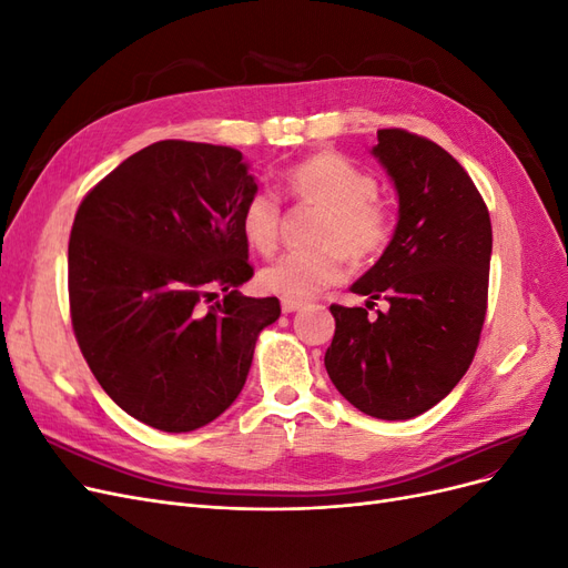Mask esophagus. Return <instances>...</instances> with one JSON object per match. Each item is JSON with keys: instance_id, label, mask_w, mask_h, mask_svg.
Instances as JSON below:
<instances>
[{"instance_id": "1", "label": "esophagus", "mask_w": 568, "mask_h": 568, "mask_svg": "<svg viewBox=\"0 0 568 568\" xmlns=\"http://www.w3.org/2000/svg\"><path fill=\"white\" fill-rule=\"evenodd\" d=\"M298 307H303V301H294V298H282V311H284V313H296Z\"/></svg>"}]
</instances>
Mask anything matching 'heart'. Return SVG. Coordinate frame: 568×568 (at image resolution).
Listing matches in <instances>:
<instances>
[{
	"instance_id": "obj_1",
	"label": "heart",
	"mask_w": 568,
	"mask_h": 568,
	"mask_svg": "<svg viewBox=\"0 0 568 568\" xmlns=\"http://www.w3.org/2000/svg\"><path fill=\"white\" fill-rule=\"evenodd\" d=\"M376 192L379 182L367 168L332 149L291 165L284 173V194L322 209L313 234L317 248L288 251L267 265L261 272V286L267 294L307 301L343 282L348 257L359 265L376 261L388 248L395 230L393 211ZM280 222L282 201L270 189H255L239 215L244 242L261 255L277 246Z\"/></svg>"
}]
</instances>
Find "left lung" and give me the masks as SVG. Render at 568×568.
<instances>
[{
  "label": "left lung",
  "mask_w": 568,
  "mask_h": 568,
  "mask_svg": "<svg viewBox=\"0 0 568 568\" xmlns=\"http://www.w3.org/2000/svg\"><path fill=\"white\" fill-rule=\"evenodd\" d=\"M374 156L398 189V227L353 294L386 311L334 303L324 367L376 419L432 409L467 374L488 307L493 227L484 196L448 151L400 128L376 132Z\"/></svg>",
  "instance_id": "8db88e82"
}]
</instances>
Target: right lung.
<instances>
[{"label":"right lung","instance_id":"1","mask_svg":"<svg viewBox=\"0 0 568 568\" xmlns=\"http://www.w3.org/2000/svg\"><path fill=\"white\" fill-rule=\"evenodd\" d=\"M257 184L242 151L163 140L84 194L68 242L78 346L109 398L159 432H194L242 393L277 298H248L239 227ZM221 298H216V291Z\"/></svg>","mask_w":568,"mask_h":568}]
</instances>
